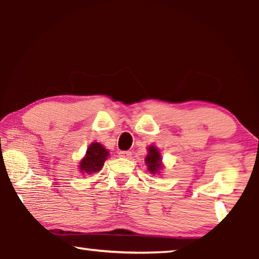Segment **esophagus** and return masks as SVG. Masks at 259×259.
<instances>
[{"label":"esophagus","instance_id":"34e87169","mask_svg":"<svg viewBox=\"0 0 259 259\" xmlns=\"http://www.w3.org/2000/svg\"><path fill=\"white\" fill-rule=\"evenodd\" d=\"M119 156L120 157H125V159H128V157L131 156V152L130 151H120L119 152Z\"/></svg>","mask_w":259,"mask_h":259}]
</instances>
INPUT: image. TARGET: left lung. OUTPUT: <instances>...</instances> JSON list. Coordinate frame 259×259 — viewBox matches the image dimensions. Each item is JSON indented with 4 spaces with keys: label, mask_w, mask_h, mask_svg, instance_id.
I'll return each mask as SVG.
<instances>
[{
    "label": "left lung",
    "mask_w": 259,
    "mask_h": 259,
    "mask_svg": "<svg viewBox=\"0 0 259 259\" xmlns=\"http://www.w3.org/2000/svg\"><path fill=\"white\" fill-rule=\"evenodd\" d=\"M145 162L148 166V171H151L152 174H155L161 169V156L156 147H148V154L146 156Z\"/></svg>",
    "instance_id": "8db88e82"
}]
</instances>
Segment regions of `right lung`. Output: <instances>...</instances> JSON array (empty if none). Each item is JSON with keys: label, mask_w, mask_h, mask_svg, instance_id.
I'll list each match as a JSON object with an SVG mask.
<instances>
[{"label": "right lung", "mask_w": 259, "mask_h": 259, "mask_svg": "<svg viewBox=\"0 0 259 259\" xmlns=\"http://www.w3.org/2000/svg\"><path fill=\"white\" fill-rule=\"evenodd\" d=\"M108 156V151L98 143L91 144L87 150L85 157L81 161L80 170L87 174L98 172L103 168L104 162Z\"/></svg>", "instance_id": "add662e5"}]
</instances>
